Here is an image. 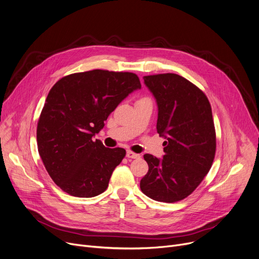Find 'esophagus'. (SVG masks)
<instances>
[{
	"mask_svg": "<svg viewBox=\"0 0 259 259\" xmlns=\"http://www.w3.org/2000/svg\"><path fill=\"white\" fill-rule=\"evenodd\" d=\"M127 157L128 158H140L141 155L138 154V153H134V152L129 150V151H127Z\"/></svg>",
	"mask_w": 259,
	"mask_h": 259,
	"instance_id": "1",
	"label": "esophagus"
}]
</instances>
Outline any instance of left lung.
Instances as JSON below:
<instances>
[{
    "label": "left lung",
    "instance_id": "1",
    "mask_svg": "<svg viewBox=\"0 0 259 259\" xmlns=\"http://www.w3.org/2000/svg\"><path fill=\"white\" fill-rule=\"evenodd\" d=\"M158 107L156 129L164 137L162 159L151 154L142 192L157 201L176 202L191 194L211 169L216 151L212 109L206 94L175 73L144 76Z\"/></svg>",
    "mask_w": 259,
    "mask_h": 259
}]
</instances>
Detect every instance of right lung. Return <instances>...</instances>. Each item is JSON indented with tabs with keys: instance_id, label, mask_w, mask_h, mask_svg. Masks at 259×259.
<instances>
[{
	"instance_id": "right-lung-1",
	"label": "right lung",
	"mask_w": 259,
	"mask_h": 259,
	"mask_svg": "<svg viewBox=\"0 0 259 259\" xmlns=\"http://www.w3.org/2000/svg\"><path fill=\"white\" fill-rule=\"evenodd\" d=\"M141 87L135 73L95 69L66 75L50 89L37 121V150L64 192L93 197L108 188L126 150L106 148L92 138L117 105Z\"/></svg>"
}]
</instances>
